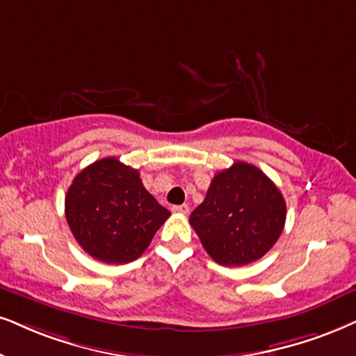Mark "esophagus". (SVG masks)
Masks as SVG:
<instances>
[{
	"label": "esophagus",
	"mask_w": 356,
	"mask_h": 356,
	"mask_svg": "<svg viewBox=\"0 0 356 356\" xmlns=\"http://www.w3.org/2000/svg\"><path fill=\"white\" fill-rule=\"evenodd\" d=\"M174 213H181V215H187L188 213V205L182 204V205H174L172 207Z\"/></svg>",
	"instance_id": "obj_1"
}]
</instances>
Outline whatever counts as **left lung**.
Segmentation results:
<instances>
[{
    "label": "left lung",
    "mask_w": 356,
    "mask_h": 356,
    "mask_svg": "<svg viewBox=\"0 0 356 356\" xmlns=\"http://www.w3.org/2000/svg\"><path fill=\"white\" fill-rule=\"evenodd\" d=\"M188 222L211 259L245 266L263 258L281 236L286 202L263 170L236 161L215 174Z\"/></svg>",
    "instance_id": "1"
}]
</instances>
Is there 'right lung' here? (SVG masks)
I'll return each instance as SVG.
<instances>
[{
	"instance_id": "obj_1",
	"label": "right lung",
	"mask_w": 356,
	"mask_h": 356,
	"mask_svg": "<svg viewBox=\"0 0 356 356\" xmlns=\"http://www.w3.org/2000/svg\"><path fill=\"white\" fill-rule=\"evenodd\" d=\"M169 215L143 186L138 170L116 157L85 168L65 195L72 235L92 258L108 264L138 259Z\"/></svg>"
}]
</instances>
